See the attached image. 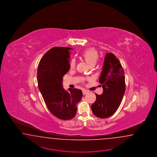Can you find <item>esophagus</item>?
<instances>
[{"label": "esophagus", "mask_w": 157, "mask_h": 157, "mask_svg": "<svg viewBox=\"0 0 157 157\" xmlns=\"http://www.w3.org/2000/svg\"><path fill=\"white\" fill-rule=\"evenodd\" d=\"M82 93H83V95H86V94H87L89 93V91H88L87 90H83L82 91Z\"/></svg>", "instance_id": "obj_1"}]
</instances>
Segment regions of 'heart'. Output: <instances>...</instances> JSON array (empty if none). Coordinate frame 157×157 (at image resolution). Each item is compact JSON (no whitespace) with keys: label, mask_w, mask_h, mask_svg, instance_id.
<instances>
[{"label":"heart","mask_w":157,"mask_h":157,"mask_svg":"<svg viewBox=\"0 0 157 157\" xmlns=\"http://www.w3.org/2000/svg\"><path fill=\"white\" fill-rule=\"evenodd\" d=\"M82 58L85 60V62L89 65L90 66H94L96 63L98 59V54L97 51L93 48H88L82 52ZM75 60L72 59L70 62V67L74 68L75 66Z\"/></svg>","instance_id":"obj_1"}]
</instances>
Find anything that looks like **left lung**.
I'll return each instance as SVG.
<instances>
[{
  "mask_svg": "<svg viewBox=\"0 0 157 157\" xmlns=\"http://www.w3.org/2000/svg\"><path fill=\"white\" fill-rule=\"evenodd\" d=\"M103 87L102 95H96L91 106L94 114L106 118L114 114L122 102L126 89L124 74L119 60L113 53H107L99 78Z\"/></svg>",
  "mask_w": 157,
  "mask_h": 157,
  "instance_id": "1",
  "label": "left lung"
}]
</instances>
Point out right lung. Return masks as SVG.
Returning a JSON list of instances; mask_svg holds the SVG:
<instances>
[{"instance_id": "right-lung-1", "label": "right lung", "mask_w": 157, "mask_h": 157, "mask_svg": "<svg viewBox=\"0 0 157 157\" xmlns=\"http://www.w3.org/2000/svg\"><path fill=\"white\" fill-rule=\"evenodd\" d=\"M71 48L55 47L43 55L39 63L37 81L47 108L58 118L69 120L76 115V105L81 101L82 91L63 88V77L70 69Z\"/></svg>"}]
</instances>
